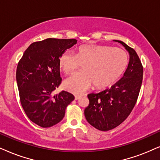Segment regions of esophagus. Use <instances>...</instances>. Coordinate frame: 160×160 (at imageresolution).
Returning <instances> with one entry per match:
<instances>
[{
    "label": "esophagus",
    "mask_w": 160,
    "mask_h": 160,
    "mask_svg": "<svg viewBox=\"0 0 160 160\" xmlns=\"http://www.w3.org/2000/svg\"><path fill=\"white\" fill-rule=\"evenodd\" d=\"M81 97H82L81 95H75V97H74V98H75V100H78L80 98H81Z\"/></svg>",
    "instance_id": "obj_1"
}]
</instances>
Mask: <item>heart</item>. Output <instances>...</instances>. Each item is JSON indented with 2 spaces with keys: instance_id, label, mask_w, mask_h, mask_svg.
Instances as JSON below:
<instances>
[{
  "instance_id": "b5f03b06",
  "label": "heart",
  "mask_w": 160,
  "mask_h": 160,
  "mask_svg": "<svg viewBox=\"0 0 160 160\" xmlns=\"http://www.w3.org/2000/svg\"><path fill=\"white\" fill-rule=\"evenodd\" d=\"M128 55L120 48L108 46H80L76 54L66 51L59 58V66L65 74H73L82 66L83 72L65 80L66 90L81 94L94 84L98 89H105L114 84L126 70Z\"/></svg>"
}]
</instances>
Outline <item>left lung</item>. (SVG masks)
I'll return each instance as SVG.
<instances>
[{
  "label": "left lung",
  "mask_w": 160,
  "mask_h": 160,
  "mask_svg": "<svg viewBox=\"0 0 160 160\" xmlns=\"http://www.w3.org/2000/svg\"><path fill=\"white\" fill-rule=\"evenodd\" d=\"M114 41L122 44L128 52V68L111 88L88 94L89 105L84 111L88 122L102 131L112 130L126 120L136 104L142 82L143 68L137 52L124 42Z\"/></svg>",
  "instance_id": "8db88e82"
}]
</instances>
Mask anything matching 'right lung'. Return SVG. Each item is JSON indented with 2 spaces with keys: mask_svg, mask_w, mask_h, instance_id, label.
<instances>
[{
  "mask_svg": "<svg viewBox=\"0 0 160 160\" xmlns=\"http://www.w3.org/2000/svg\"><path fill=\"white\" fill-rule=\"evenodd\" d=\"M75 39L47 38L32 43L18 64L16 80L20 100L26 116L43 128L58 124L65 115L66 107L74 100L69 92L53 95L62 79L59 58L77 43Z\"/></svg>",
  "mask_w": 160,
  "mask_h": 160,
  "instance_id": "add662e5",
  "label": "right lung"
}]
</instances>
